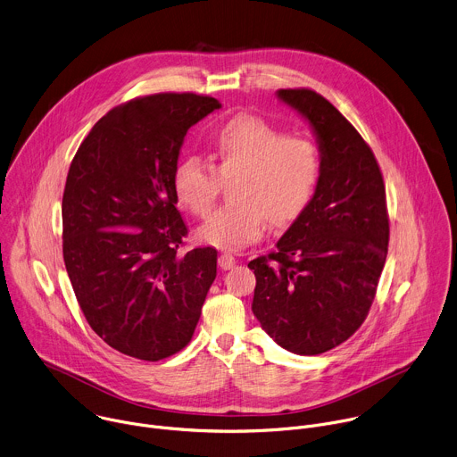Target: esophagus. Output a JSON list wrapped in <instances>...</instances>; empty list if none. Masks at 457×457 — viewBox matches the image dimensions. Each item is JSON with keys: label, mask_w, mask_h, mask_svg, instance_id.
I'll return each instance as SVG.
<instances>
[{"label": "esophagus", "mask_w": 457, "mask_h": 457, "mask_svg": "<svg viewBox=\"0 0 457 457\" xmlns=\"http://www.w3.org/2000/svg\"><path fill=\"white\" fill-rule=\"evenodd\" d=\"M218 264H220V268L221 270H230V268H234L236 266V257L232 255V253H221L220 255V259H218Z\"/></svg>", "instance_id": "1"}]
</instances>
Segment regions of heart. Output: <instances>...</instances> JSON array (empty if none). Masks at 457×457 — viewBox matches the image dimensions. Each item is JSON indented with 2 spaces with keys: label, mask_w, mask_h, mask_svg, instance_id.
Listing matches in <instances>:
<instances>
[{
  "label": "heart",
  "mask_w": 457,
  "mask_h": 457,
  "mask_svg": "<svg viewBox=\"0 0 457 457\" xmlns=\"http://www.w3.org/2000/svg\"><path fill=\"white\" fill-rule=\"evenodd\" d=\"M212 162L198 156L181 160L174 170V191L195 216L207 218L221 178L234 179V204L196 230L202 243L221 250H241L259 241L268 221L276 227L292 223L312 202L320 176V154L308 137L283 135L250 115H239L216 131Z\"/></svg>",
  "instance_id": "b5f03b06"
}]
</instances>
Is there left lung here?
<instances>
[{
  "mask_svg": "<svg viewBox=\"0 0 457 457\" xmlns=\"http://www.w3.org/2000/svg\"><path fill=\"white\" fill-rule=\"evenodd\" d=\"M276 96L310 124L320 176L278 250L248 262L252 312L287 351L320 354L347 340L373 304L389 245L386 187L373 151L331 103L312 89Z\"/></svg>",
  "mask_w": 457,
  "mask_h": 457,
  "instance_id": "8db88e82",
  "label": "left lung"
}]
</instances>
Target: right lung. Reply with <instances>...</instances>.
I'll list each match as a JSON object with an SVG mask.
<instances>
[{
  "instance_id": "1",
  "label": "right lung",
  "mask_w": 457,
  "mask_h": 457,
  "mask_svg": "<svg viewBox=\"0 0 457 457\" xmlns=\"http://www.w3.org/2000/svg\"><path fill=\"white\" fill-rule=\"evenodd\" d=\"M221 103L158 94L104 115L80 144L62 195V255L79 306L113 349L147 361L193 338L218 252L176 250L187 227L174 170L191 126Z\"/></svg>"
}]
</instances>
